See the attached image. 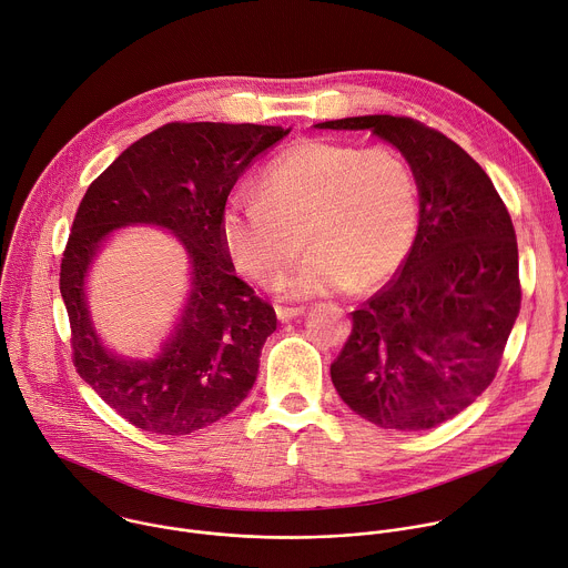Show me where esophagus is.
I'll list each match as a JSON object with an SVG mask.
<instances>
[{
  "label": "esophagus",
  "instance_id": "34e87169",
  "mask_svg": "<svg viewBox=\"0 0 568 568\" xmlns=\"http://www.w3.org/2000/svg\"><path fill=\"white\" fill-rule=\"evenodd\" d=\"M303 312H305L303 305H294V307H290V305H276V316H278V321H292V318L301 316Z\"/></svg>",
  "mask_w": 568,
  "mask_h": 568
}]
</instances>
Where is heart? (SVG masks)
<instances>
[{"mask_svg":"<svg viewBox=\"0 0 568 568\" xmlns=\"http://www.w3.org/2000/svg\"><path fill=\"white\" fill-rule=\"evenodd\" d=\"M419 214V180L399 151L310 138L234 199L223 241L243 274L267 283L298 256L305 233L314 250L276 287L310 298L390 276L415 243Z\"/></svg>","mask_w":568,"mask_h":568,"instance_id":"heart-1","label":"heart"}]
</instances>
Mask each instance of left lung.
<instances>
[{
	"label": "left lung",
	"instance_id": "left-lung-1",
	"mask_svg": "<svg viewBox=\"0 0 568 568\" xmlns=\"http://www.w3.org/2000/svg\"><path fill=\"white\" fill-rule=\"evenodd\" d=\"M316 129H367L419 180V230L397 276L352 312L329 365L338 397L386 430H430L495 379L521 303L510 214L486 171L450 138L402 115Z\"/></svg>",
	"mask_w": 568,
	"mask_h": 568
}]
</instances>
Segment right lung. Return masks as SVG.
<instances>
[{"label":"right lung","instance_id":"1","mask_svg":"<svg viewBox=\"0 0 568 568\" xmlns=\"http://www.w3.org/2000/svg\"><path fill=\"white\" fill-rule=\"evenodd\" d=\"M290 129L169 122L124 149L87 189L60 270L73 363L122 419L155 435H192L227 417L252 390L270 303L234 274L223 241L227 196L252 160ZM126 224L178 235L193 263V292L174 334L153 359H129L97 338L83 296L101 241Z\"/></svg>","mask_w":568,"mask_h":568}]
</instances>
